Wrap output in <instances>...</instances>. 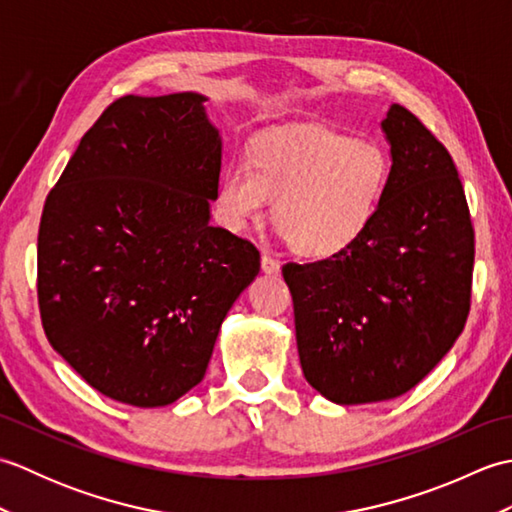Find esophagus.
I'll return each mask as SVG.
<instances>
[{
  "instance_id": "obj_1",
  "label": "esophagus",
  "mask_w": 512,
  "mask_h": 512,
  "mask_svg": "<svg viewBox=\"0 0 512 512\" xmlns=\"http://www.w3.org/2000/svg\"><path fill=\"white\" fill-rule=\"evenodd\" d=\"M262 270L266 275H273V277H277L279 273H281V264L277 262V259L270 255V253H264L262 255Z\"/></svg>"
}]
</instances>
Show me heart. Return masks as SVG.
I'll use <instances>...</instances> for the list:
<instances>
[{
  "label": "heart",
  "mask_w": 512,
  "mask_h": 512,
  "mask_svg": "<svg viewBox=\"0 0 512 512\" xmlns=\"http://www.w3.org/2000/svg\"><path fill=\"white\" fill-rule=\"evenodd\" d=\"M389 156L374 140L306 125L259 138L246 162H228L217 182L220 222L233 233L275 224L295 253L330 259L374 224L389 184Z\"/></svg>",
  "instance_id": "obj_1"
}]
</instances>
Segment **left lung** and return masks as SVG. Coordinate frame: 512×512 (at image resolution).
<instances>
[{
    "label": "left lung",
    "instance_id": "1",
    "mask_svg": "<svg viewBox=\"0 0 512 512\" xmlns=\"http://www.w3.org/2000/svg\"><path fill=\"white\" fill-rule=\"evenodd\" d=\"M380 129L391 173L374 224L341 255L284 266L303 376L336 405L416 387L471 306L475 235L453 158L402 105Z\"/></svg>",
    "mask_w": 512,
    "mask_h": 512
}]
</instances>
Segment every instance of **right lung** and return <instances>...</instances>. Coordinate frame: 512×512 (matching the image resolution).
<instances>
[{
  "mask_svg": "<svg viewBox=\"0 0 512 512\" xmlns=\"http://www.w3.org/2000/svg\"><path fill=\"white\" fill-rule=\"evenodd\" d=\"M206 96H123L50 191L37 292L50 345L85 383L165 407L200 383L222 321L259 273L246 239L211 226L222 136Z\"/></svg>",
  "mask_w": 512,
  "mask_h": 512,
  "instance_id": "add662e5",
  "label": "right lung"
}]
</instances>
